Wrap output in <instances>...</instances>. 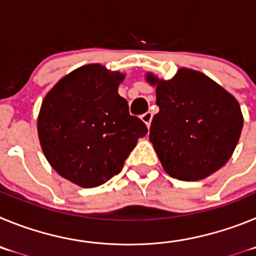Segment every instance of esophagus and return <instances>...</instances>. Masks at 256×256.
I'll return each mask as SVG.
<instances>
[{"label": "esophagus", "instance_id": "esophagus-1", "mask_svg": "<svg viewBox=\"0 0 256 256\" xmlns=\"http://www.w3.org/2000/svg\"><path fill=\"white\" fill-rule=\"evenodd\" d=\"M141 119H142V122H144V123L148 126V128H150L151 120H152V112H144V114L141 115Z\"/></svg>", "mask_w": 256, "mask_h": 256}]
</instances>
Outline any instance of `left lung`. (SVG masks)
Here are the masks:
<instances>
[{
	"label": "left lung",
	"instance_id": "obj_1",
	"mask_svg": "<svg viewBox=\"0 0 256 256\" xmlns=\"http://www.w3.org/2000/svg\"><path fill=\"white\" fill-rule=\"evenodd\" d=\"M156 84L150 141L162 168L173 178L198 180L220 169L234 151L242 130L241 108L234 96L195 70L180 69Z\"/></svg>",
	"mask_w": 256,
	"mask_h": 256
}]
</instances>
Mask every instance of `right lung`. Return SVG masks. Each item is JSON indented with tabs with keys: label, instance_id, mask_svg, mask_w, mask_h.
<instances>
[{
	"label": "right lung",
	"instance_id": "right-lung-1",
	"mask_svg": "<svg viewBox=\"0 0 256 256\" xmlns=\"http://www.w3.org/2000/svg\"><path fill=\"white\" fill-rule=\"evenodd\" d=\"M120 73L101 65L74 70L44 97L38 137L51 166L78 186H100L120 173L148 126L119 96Z\"/></svg>",
	"mask_w": 256,
	"mask_h": 256
}]
</instances>
